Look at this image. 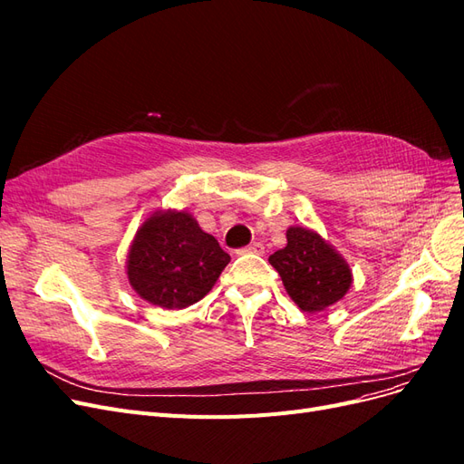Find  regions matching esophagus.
<instances>
[{
  "label": "esophagus",
  "instance_id": "obj_1",
  "mask_svg": "<svg viewBox=\"0 0 464 464\" xmlns=\"http://www.w3.org/2000/svg\"><path fill=\"white\" fill-rule=\"evenodd\" d=\"M240 254H256V256H263L265 254V246L261 242H254L249 244L247 247L240 249Z\"/></svg>",
  "mask_w": 464,
  "mask_h": 464
}]
</instances>
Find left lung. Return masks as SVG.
<instances>
[{
    "instance_id": "1",
    "label": "left lung",
    "mask_w": 464,
    "mask_h": 464,
    "mask_svg": "<svg viewBox=\"0 0 464 464\" xmlns=\"http://www.w3.org/2000/svg\"><path fill=\"white\" fill-rule=\"evenodd\" d=\"M286 240V247L275 251L269 263L294 304L302 312L315 314L339 302L353 285L348 263L314 230L292 227Z\"/></svg>"
}]
</instances>
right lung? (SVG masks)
I'll return each mask as SVG.
<instances>
[{"label":"right lung","instance_id":"right-lung-1","mask_svg":"<svg viewBox=\"0 0 464 464\" xmlns=\"http://www.w3.org/2000/svg\"><path fill=\"white\" fill-rule=\"evenodd\" d=\"M230 256L186 210L154 213L137 230L128 278L143 300L181 310L215 286Z\"/></svg>","mask_w":464,"mask_h":464}]
</instances>
